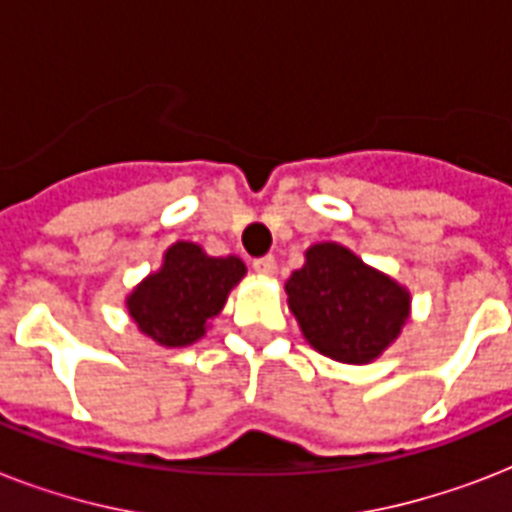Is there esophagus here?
<instances>
[{"label": "esophagus", "instance_id": "obj_1", "mask_svg": "<svg viewBox=\"0 0 512 512\" xmlns=\"http://www.w3.org/2000/svg\"><path fill=\"white\" fill-rule=\"evenodd\" d=\"M252 268H255V273H260V276H273V273H276V257H257L255 263H252Z\"/></svg>", "mask_w": 512, "mask_h": 512}]
</instances>
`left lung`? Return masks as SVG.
Instances as JSON below:
<instances>
[{"label":"left lung","mask_w":512,"mask_h":512,"mask_svg":"<svg viewBox=\"0 0 512 512\" xmlns=\"http://www.w3.org/2000/svg\"><path fill=\"white\" fill-rule=\"evenodd\" d=\"M284 292L308 345L340 364H372L412 316V292L337 241L305 249Z\"/></svg>","instance_id":"1"}]
</instances>
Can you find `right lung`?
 Returning <instances> with one entry per match:
<instances>
[{
    "label": "right lung",
    "instance_id": "add662e5",
    "mask_svg": "<svg viewBox=\"0 0 512 512\" xmlns=\"http://www.w3.org/2000/svg\"><path fill=\"white\" fill-rule=\"evenodd\" d=\"M244 276L241 257H212L193 241H175L164 252L162 268L132 287L124 305L140 335L162 348H185L207 335L209 321Z\"/></svg>",
    "mask_w": 512,
    "mask_h": 512
}]
</instances>
